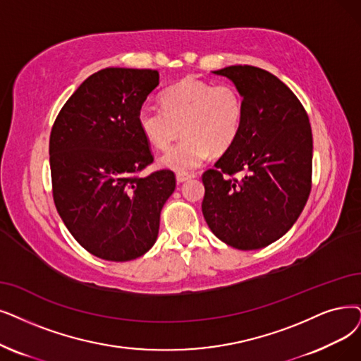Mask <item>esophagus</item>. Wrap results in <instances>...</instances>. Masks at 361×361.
Segmentation results:
<instances>
[{
    "instance_id": "esophagus-1",
    "label": "esophagus",
    "mask_w": 361,
    "mask_h": 361,
    "mask_svg": "<svg viewBox=\"0 0 361 361\" xmlns=\"http://www.w3.org/2000/svg\"><path fill=\"white\" fill-rule=\"evenodd\" d=\"M191 179V175H188V173H176V182L178 183H182L185 180Z\"/></svg>"
}]
</instances>
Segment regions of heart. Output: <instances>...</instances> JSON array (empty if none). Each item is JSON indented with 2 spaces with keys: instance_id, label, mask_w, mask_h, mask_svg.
I'll return each mask as SVG.
<instances>
[{
  "instance_id": "obj_1",
  "label": "heart",
  "mask_w": 361,
  "mask_h": 361,
  "mask_svg": "<svg viewBox=\"0 0 361 361\" xmlns=\"http://www.w3.org/2000/svg\"><path fill=\"white\" fill-rule=\"evenodd\" d=\"M163 108L142 106L137 124L142 135L158 149L167 148L180 132L183 137L158 163L179 173L204 163L210 152L233 147L244 120V102L231 84L185 78L161 94Z\"/></svg>"
}]
</instances>
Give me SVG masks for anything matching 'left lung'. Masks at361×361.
Returning <instances> with one entry per match:
<instances>
[{
	"label": "left lung",
	"instance_id": "obj_1",
	"mask_svg": "<svg viewBox=\"0 0 361 361\" xmlns=\"http://www.w3.org/2000/svg\"><path fill=\"white\" fill-rule=\"evenodd\" d=\"M233 81L244 120L233 147L203 175L201 204L212 233L238 250L281 238L304 210L311 191L312 133L308 115L287 85L250 65L212 71ZM245 171L238 181L227 175Z\"/></svg>",
	"mask_w": 361,
	"mask_h": 361
}]
</instances>
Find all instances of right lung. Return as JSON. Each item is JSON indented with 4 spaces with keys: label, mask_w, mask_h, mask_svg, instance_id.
Returning <instances> with one entry per match:
<instances>
[{
    "label": "right lung",
    "mask_w": 361,
    "mask_h": 361,
    "mask_svg": "<svg viewBox=\"0 0 361 361\" xmlns=\"http://www.w3.org/2000/svg\"><path fill=\"white\" fill-rule=\"evenodd\" d=\"M152 69L106 68L85 80L61 109L50 135L53 198L63 224L92 255L112 262L145 255L175 173H137L152 163L137 114L160 84Z\"/></svg>",
    "instance_id": "right-lung-1"
}]
</instances>
